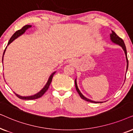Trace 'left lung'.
<instances>
[{"mask_svg":"<svg viewBox=\"0 0 133 133\" xmlns=\"http://www.w3.org/2000/svg\"><path fill=\"white\" fill-rule=\"evenodd\" d=\"M110 38H111V41H112V42H114V43H115V44H118V45L121 46V47H122V49H123V50H124L125 54V56H126V59H127V69H128V58H127V49H126V47H125L124 41H123V39H122V38H120V37H118L117 35H116V33H115L114 31H113L112 30V33H111L110 34ZM75 84L76 90H77V92L78 93L79 96H80L81 98L83 99V100L87 101V102H91V103H103L102 102H94V101L89 100V99H88V98H86V97H85L84 95H83L81 93V92L79 91L78 88L77 84V79H75Z\"/></svg>","mask_w":133,"mask_h":133,"instance_id":"8db88e82","label":"left lung"}]
</instances>
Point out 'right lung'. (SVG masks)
Instances as JSON below:
<instances>
[{"instance_id":"1","label":"right lung","mask_w":133,"mask_h":133,"mask_svg":"<svg viewBox=\"0 0 133 133\" xmlns=\"http://www.w3.org/2000/svg\"><path fill=\"white\" fill-rule=\"evenodd\" d=\"M31 27V25H25L23 26V27L21 28V29L19 30H17L16 31V32L14 33L13 36H11V38H10V39L9 40V42L8 43V45L10 44L11 42H12L15 39H16L17 38H18L19 36H20L21 35H22V34H24V33L25 32V31L26 30L28 29V28ZM6 48H5V50H4V52H3V56H2V62H3V55H4L5 54V50H6ZM56 72H54V73L52 74V75L50 76V77H49V78L48 79V81H47V83H46V84L44 86V87L42 88V89L41 90V91L38 92L36 94L33 95H31V96H27V97H22V96H21V95H19L18 94H16L15 92V94H16V95L18 97V98L22 99V100H34V99H37L38 98H40L41 97H42V95L44 94V93L46 91H47L49 88V86H50L51 82H52V78L54 77V74H55Z\"/></svg>"}]
</instances>
